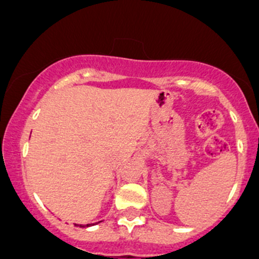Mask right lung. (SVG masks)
Here are the masks:
<instances>
[{"instance_id":"1","label":"right lung","mask_w":259,"mask_h":259,"mask_svg":"<svg viewBox=\"0 0 259 259\" xmlns=\"http://www.w3.org/2000/svg\"><path fill=\"white\" fill-rule=\"evenodd\" d=\"M89 226H90V224H86V227H89ZM79 227H83V226H81V224H80Z\"/></svg>"}]
</instances>
